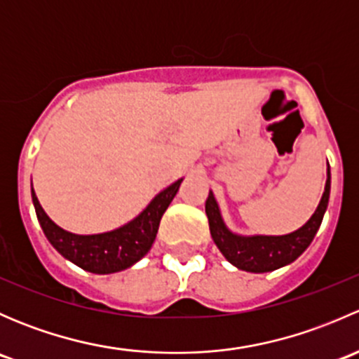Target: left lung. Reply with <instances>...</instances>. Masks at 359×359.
I'll list each match as a JSON object with an SVG mask.
<instances>
[{
  "mask_svg": "<svg viewBox=\"0 0 359 359\" xmlns=\"http://www.w3.org/2000/svg\"><path fill=\"white\" fill-rule=\"evenodd\" d=\"M328 198H330V166L327 168L325 193L311 219L293 233L281 234V236H266V234L243 236V234L233 233L224 222L219 203L212 191L205 203V212L208 217L213 243L233 266L248 273H269V271L288 266L306 252L320 229L321 220L327 212Z\"/></svg>",
  "mask_w": 359,
  "mask_h": 359,
  "instance_id": "obj_1",
  "label": "left lung"
}]
</instances>
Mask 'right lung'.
I'll return each instance as SVG.
<instances>
[{
    "label": "right lung",
    "mask_w": 359,
    "mask_h": 359,
    "mask_svg": "<svg viewBox=\"0 0 359 359\" xmlns=\"http://www.w3.org/2000/svg\"><path fill=\"white\" fill-rule=\"evenodd\" d=\"M182 180H175L166 189L158 193L149 205L125 226L100 234L69 233L46 215L32 187L31 196L36 217L46 240L64 259L71 260L72 264L88 273L111 274L128 269L149 252L156 240L159 220L175 198Z\"/></svg>",
    "instance_id": "right-lung-1"
}]
</instances>
